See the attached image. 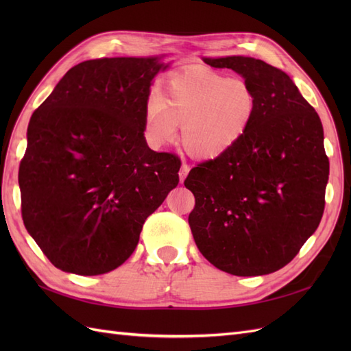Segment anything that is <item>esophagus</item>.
Wrapping results in <instances>:
<instances>
[{
  "mask_svg": "<svg viewBox=\"0 0 351 351\" xmlns=\"http://www.w3.org/2000/svg\"><path fill=\"white\" fill-rule=\"evenodd\" d=\"M189 171H190V165H187V164H183L182 167H180V171H178V177H180V183H183V182H184V178L187 177Z\"/></svg>",
  "mask_w": 351,
  "mask_h": 351,
  "instance_id": "esophagus-1",
  "label": "esophagus"
}]
</instances>
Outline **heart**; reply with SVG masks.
I'll list each match as a JSON object with an SVG mask.
<instances>
[{
	"mask_svg": "<svg viewBox=\"0 0 351 351\" xmlns=\"http://www.w3.org/2000/svg\"><path fill=\"white\" fill-rule=\"evenodd\" d=\"M258 97L243 79L195 69L168 82L164 97L154 93L146 102L147 141L164 146L176 139L182 125V145L196 159L210 161L228 154L250 130Z\"/></svg>",
	"mask_w": 351,
	"mask_h": 351,
	"instance_id": "1",
	"label": "heart"
}]
</instances>
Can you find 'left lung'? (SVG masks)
Here are the masks:
<instances>
[{
    "instance_id": "8db88e82",
    "label": "left lung",
    "mask_w": 351,
    "mask_h": 351,
    "mask_svg": "<svg viewBox=\"0 0 351 351\" xmlns=\"http://www.w3.org/2000/svg\"><path fill=\"white\" fill-rule=\"evenodd\" d=\"M241 74L258 97L250 130L232 149L190 169L196 246L218 269L254 277L291 262L319 226L329 162L319 115L277 67L252 57L204 58Z\"/></svg>"
}]
</instances>
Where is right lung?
<instances>
[{"mask_svg": "<svg viewBox=\"0 0 351 351\" xmlns=\"http://www.w3.org/2000/svg\"><path fill=\"white\" fill-rule=\"evenodd\" d=\"M167 67L158 57L83 61L32 114L19 168L22 217L56 268H119L178 184V156L149 149L143 133L152 79Z\"/></svg>", "mask_w": 351, "mask_h": 351, "instance_id": "right-lung-1", "label": "right lung"}]
</instances>
